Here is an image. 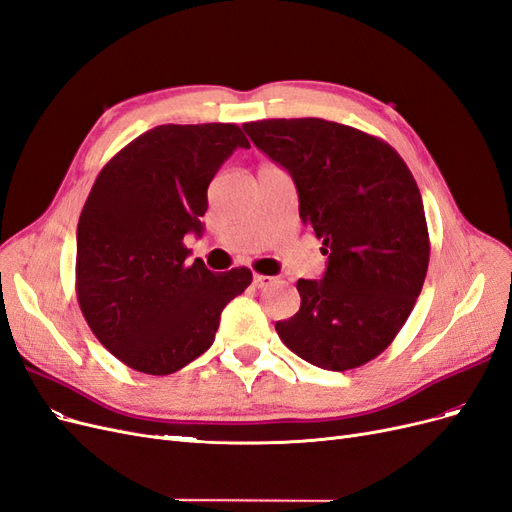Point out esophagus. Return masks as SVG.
Wrapping results in <instances>:
<instances>
[{"label": "esophagus", "mask_w": 512, "mask_h": 512, "mask_svg": "<svg viewBox=\"0 0 512 512\" xmlns=\"http://www.w3.org/2000/svg\"><path fill=\"white\" fill-rule=\"evenodd\" d=\"M272 276H266V274H255L253 276V285L257 287V289H263V287H268L270 283H272Z\"/></svg>", "instance_id": "34e87169"}]
</instances>
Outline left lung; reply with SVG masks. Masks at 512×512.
<instances>
[{
  "mask_svg": "<svg viewBox=\"0 0 512 512\" xmlns=\"http://www.w3.org/2000/svg\"><path fill=\"white\" fill-rule=\"evenodd\" d=\"M242 127L291 174L300 219L329 255L321 280H298L302 304L276 323L280 340L323 370L368 364L406 323L430 263L415 178L387 142L349 125L308 117Z\"/></svg>",
  "mask_w": 512,
  "mask_h": 512,
  "instance_id": "1",
  "label": "left lung"
}]
</instances>
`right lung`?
<instances>
[{
    "label": "right lung",
    "instance_id": "add662e5",
    "mask_svg": "<svg viewBox=\"0 0 512 512\" xmlns=\"http://www.w3.org/2000/svg\"><path fill=\"white\" fill-rule=\"evenodd\" d=\"M236 148L249 140L234 123L159 125L95 178L78 219L76 295L95 338L129 368L163 376L191 364L251 285L249 268L189 263L183 242L202 236L208 185Z\"/></svg>",
    "mask_w": 512,
    "mask_h": 512
}]
</instances>
